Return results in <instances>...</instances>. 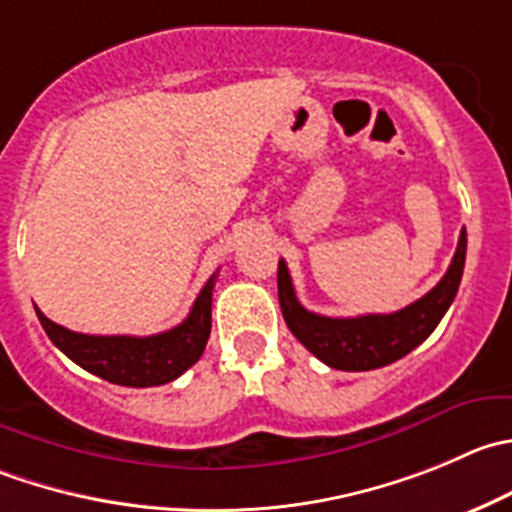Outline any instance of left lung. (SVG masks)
I'll list each match as a JSON object with an SVG mask.
<instances>
[{"instance_id":"left-lung-1","label":"left lung","mask_w":512,"mask_h":512,"mask_svg":"<svg viewBox=\"0 0 512 512\" xmlns=\"http://www.w3.org/2000/svg\"><path fill=\"white\" fill-rule=\"evenodd\" d=\"M468 235L460 232L458 250L443 280L415 300L390 315H360V317H325L305 310L297 302L290 272L285 260L277 265V295H280L282 317L292 335L325 365L335 370H375L400 360L420 345L438 327L448 307L458 295L460 277L465 267Z\"/></svg>"}]
</instances>
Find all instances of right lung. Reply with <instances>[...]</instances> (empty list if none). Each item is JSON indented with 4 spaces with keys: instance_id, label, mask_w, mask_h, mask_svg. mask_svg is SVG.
<instances>
[{
    "instance_id": "1",
    "label": "right lung",
    "mask_w": 512,
    "mask_h": 512,
    "mask_svg": "<svg viewBox=\"0 0 512 512\" xmlns=\"http://www.w3.org/2000/svg\"><path fill=\"white\" fill-rule=\"evenodd\" d=\"M212 287L215 275L202 287L185 322L150 337L82 335L52 322L39 307L34 310L49 340L79 367L124 388H155L180 377L205 352L212 330Z\"/></svg>"
}]
</instances>
